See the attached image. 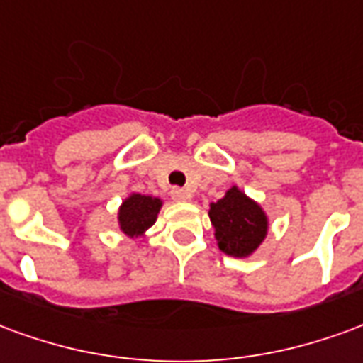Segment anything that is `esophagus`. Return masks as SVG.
<instances>
[{"label":"esophagus","mask_w":363,"mask_h":363,"mask_svg":"<svg viewBox=\"0 0 363 363\" xmlns=\"http://www.w3.org/2000/svg\"><path fill=\"white\" fill-rule=\"evenodd\" d=\"M172 199L174 201H189V191H185V189H182V187H172Z\"/></svg>","instance_id":"34e87169"}]
</instances>
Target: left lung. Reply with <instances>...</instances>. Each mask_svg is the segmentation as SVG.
I'll use <instances>...</instances> for the list:
<instances>
[{
    "label": "left lung",
    "mask_w": 363,
    "mask_h": 363,
    "mask_svg": "<svg viewBox=\"0 0 363 363\" xmlns=\"http://www.w3.org/2000/svg\"><path fill=\"white\" fill-rule=\"evenodd\" d=\"M208 216L220 251L230 257H250L263 243L269 230L265 211L236 185L216 203H211Z\"/></svg>",
    "instance_id": "1"
}]
</instances>
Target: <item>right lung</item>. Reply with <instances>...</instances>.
Returning a JSON list of instances; mask_svg holds the SVG:
<instances>
[{
	"mask_svg": "<svg viewBox=\"0 0 363 363\" xmlns=\"http://www.w3.org/2000/svg\"><path fill=\"white\" fill-rule=\"evenodd\" d=\"M162 201L150 195L131 193L118 211L120 230L127 238H143L145 232L156 222Z\"/></svg>",
	"mask_w": 363,
	"mask_h": 363,
	"instance_id": "1",
	"label": "right lung"
}]
</instances>
